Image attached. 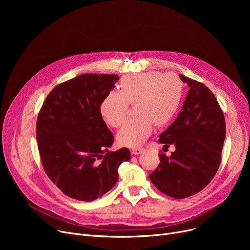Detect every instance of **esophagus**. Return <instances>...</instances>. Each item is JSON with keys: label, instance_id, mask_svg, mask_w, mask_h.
I'll return each mask as SVG.
<instances>
[{"label": "esophagus", "instance_id": "34e87169", "mask_svg": "<svg viewBox=\"0 0 250 250\" xmlns=\"http://www.w3.org/2000/svg\"><path fill=\"white\" fill-rule=\"evenodd\" d=\"M144 151H145V150H144L143 148H134V149L132 150V153H133L134 155H140V154H142Z\"/></svg>", "mask_w": 250, "mask_h": 250}]
</instances>
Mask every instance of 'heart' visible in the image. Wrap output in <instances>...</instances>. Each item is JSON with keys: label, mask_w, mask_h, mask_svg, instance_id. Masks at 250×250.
Listing matches in <instances>:
<instances>
[{"label": "heart", "mask_w": 250, "mask_h": 250, "mask_svg": "<svg viewBox=\"0 0 250 250\" xmlns=\"http://www.w3.org/2000/svg\"><path fill=\"white\" fill-rule=\"evenodd\" d=\"M183 86L174 74L147 72L124 77L120 92L110 91L104 96L99 111L110 126H120L126 118L128 104L136 105L135 120L126 122L118 130L116 141L121 146L138 147L151 135L154 123L163 126L172 121L182 99Z\"/></svg>", "instance_id": "heart-1"}]
</instances>
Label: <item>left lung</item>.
<instances>
[{"label":"left lung","instance_id":"1","mask_svg":"<svg viewBox=\"0 0 250 250\" xmlns=\"http://www.w3.org/2000/svg\"><path fill=\"white\" fill-rule=\"evenodd\" d=\"M189 87L183 106L159 136L164 147L173 145L171 156L159 155L160 164L149 177L161 192L174 199H185L206 188L221 162L226 136L223 111L208 87L179 74Z\"/></svg>","mask_w":250,"mask_h":250}]
</instances>
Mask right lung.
I'll return each mask as SVG.
<instances>
[{
    "instance_id": "right-lung-1",
    "label": "right lung",
    "mask_w": 250,
    "mask_h": 250,
    "mask_svg": "<svg viewBox=\"0 0 250 250\" xmlns=\"http://www.w3.org/2000/svg\"><path fill=\"white\" fill-rule=\"evenodd\" d=\"M118 80L117 75L77 76L52 90L38 114L36 139L43 168L72 199L101 198L115 186L118 167L130 158L126 148L108 152L113 135L99 111Z\"/></svg>"
}]
</instances>
